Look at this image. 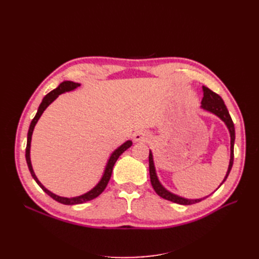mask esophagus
<instances>
[{
	"label": "esophagus",
	"instance_id": "obj_1",
	"mask_svg": "<svg viewBox=\"0 0 259 259\" xmlns=\"http://www.w3.org/2000/svg\"><path fill=\"white\" fill-rule=\"evenodd\" d=\"M149 139V135L148 133L144 132V131H139V132H136L134 134V140L136 143H142V142H147V140Z\"/></svg>",
	"mask_w": 259,
	"mask_h": 259
}]
</instances>
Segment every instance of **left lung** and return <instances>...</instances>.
I'll return each instance as SVG.
<instances>
[{
    "label": "left lung",
    "instance_id": "8db88e82",
    "mask_svg": "<svg viewBox=\"0 0 259 259\" xmlns=\"http://www.w3.org/2000/svg\"><path fill=\"white\" fill-rule=\"evenodd\" d=\"M203 92H204V97L202 99V108L205 109V110L213 112L214 114H216L217 116L221 117V119L226 123L227 126L229 128L230 132V136H231V159H230V163H229V167H228V171H227V175L224 179V182L228 177L230 170L232 168L233 165V147H234V139H236V132H234V125L232 122L231 116L229 114L228 109H227L223 98L218 95V94L214 93L213 91H210L208 88H205L203 86ZM149 171H150V182L151 185L153 187L154 191L158 193V195H160L161 198L171 201L174 203H177V204H182V205H190V204H194V203L201 202L203 199H197V200H187L184 198H180L178 195H175L173 193L168 192L165 188H163L162 185L159 183L158 177L155 175V169H154V165H153V159H152V153L151 151L149 152ZM223 182V183H224ZM222 183V184H223Z\"/></svg>",
    "mask_w": 259,
    "mask_h": 259
}]
</instances>
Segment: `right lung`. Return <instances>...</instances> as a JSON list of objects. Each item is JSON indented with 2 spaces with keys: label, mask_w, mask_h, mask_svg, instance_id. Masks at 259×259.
<instances>
[{
  "label": "right lung",
  "mask_w": 259,
  "mask_h": 259,
  "mask_svg": "<svg viewBox=\"0 0 259 259\" xmlns=\"http://www.w3.org/2000/svg\"><path fill=\"white\" fill-rule=\"evenodd\" d=\"M77 86H80L79 83H74V82H70V81H65V82L60 83L57 89L53 90L51 93H49L48 95H46V96L43 98L40 107H38V109H37V112H36L35 116L33 117V120L31 121L30 127H29V132H28L27 147H26V160H27V164H28V167H29V170H30L31 175H32V177L34 178V180L37 183V185L42 188V190H43L45 193H48V194L50 195V197L53 198L55 201H57V202H59V203H62V204H66V205L81 204V203H85V202H88V201H91V200H93V199L97 198L98 195L106 189V187H107V185H108V183H109V180H110V177H111V174H112V169H113V166H114V164H115L116 160L119 159V156H120L125 150H127V149L132 146V142H131V140H128V142H126L125 144H123L121 147L117 148L116 150L111 154L110 159H109L108 164H107V166H106L105 174H104L103 178H101L100 182L98 183V185H97L95 188H93V189H92L91 191H89L88 193H85V194H83V195H80V197L71 198V199L58 197V195L54 194V193H52L51 191H49L40 182H38V179L36 178V176H35V174H34V171H33V169H32V165H31V161H30V144H31V136H32L33 128H34V126H35V124H36L37 120L40 119V116L42 115L43 111L45 110L46 108H48V106H49L50 104H52L53 101L58 97V95H60V94L65 93V92L72 91V90L76 89Z\"/></svg>",
  "instance_id": "1"
}]
</instances>
